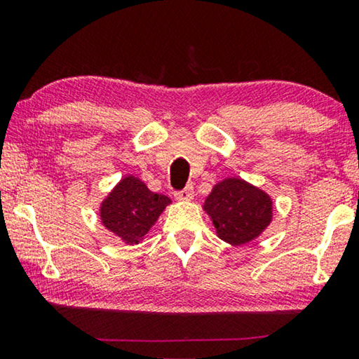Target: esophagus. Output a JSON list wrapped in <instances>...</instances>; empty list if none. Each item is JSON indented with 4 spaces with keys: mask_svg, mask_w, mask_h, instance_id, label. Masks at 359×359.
<instances>
[{
    "mask_svg": "<svg viewBox=\"0 0 359 359\" xmlns=\"http://www.w3.org/2000/svg\"><path fill=\"white\" fill-rule=\"evenodd\" d=\"M193 198H194L193 184H188L184 189H181L176 193V199H180V201H191Z\"/></svg>",
    "mask_w": 359,
    "mask_h": 359,
    "instance_id": "34e87169",
    "label": "esophagus"
}]
</instances>
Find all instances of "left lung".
Instances as JSON below:
<instances>
[{"instance_id":"obj_1","label":"left lung","mask_w":359,"mask_h":359,"mask_svg":"<svg viewBox=\"0 0 359 359\" xmlns=\"http://www.w3.org/2000/svg\"><path fill=\"white\" fill-rule=\"evenodd\" d=\"M204 209L212 219L219 238L232 245H245L257 238L273 215L269 196L238 178L215 184Z\"/></svg>"}]
</instances>
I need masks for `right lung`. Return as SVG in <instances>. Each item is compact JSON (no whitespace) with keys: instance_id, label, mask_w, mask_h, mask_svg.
Returning <instances> with one entry per match:
<instances>
[{"instance_id":"1","label":"right lung","mask_w":359,"mask_h":359,"mask_svg":"<svg viewBox=\"0 0 359 359\" xmlns=\"http://www.w3.org/2000/svg\"><path fill=\"white\" fill-rule=\"evenodd\" d=\"M170 203V198L151 193L140 180L127 176L102 201L101 220L126 243H140Z\"/></svg>"}]
</instances>
